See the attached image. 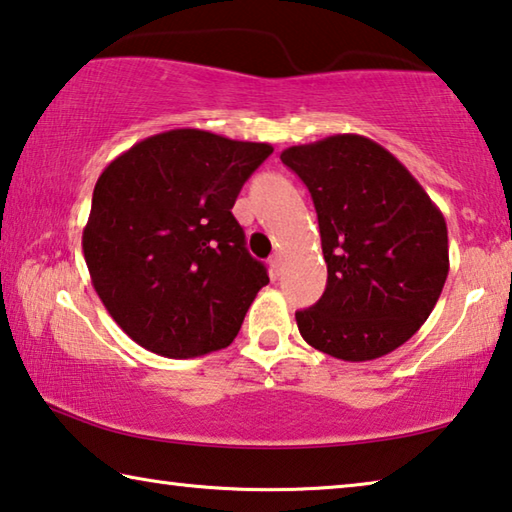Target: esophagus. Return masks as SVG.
I'll return each mask as SVG.
<instances>
[{"mask_svg":"<svg viewBox=\"0 0 512 512\" xmlns=\"http://www.w3.org/2000/svg\"><path fill=\"white\" fill-rule=\"evenodd\" d=\"M280 266H282V257L275 253L271 259H268V268H271V275L273 277L280 275Z\"/></svg>","mask_w":512,"mask_h":512,"instance_id":"esophagus-1","label":"esophagus"}]
</instances>
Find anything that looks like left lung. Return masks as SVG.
I'll return each mask as SVG.
<instances>
[{
  "label": "left lung",
  "mask_w": 512,
  "mask_h": 512,
  "mask_svg": "<svg viewBox=\"0 0 512 512\" xmlns=\"http://www.w3.org/2000/svg\"><path fill=\"white\" fill-rule=\"evenodd\" d=\"M280 160L309 189L327 262L323 298L296 311L302 339L343 361L397 350L443 293V212L391 151L363 135L289 146Z\"/></svg>",
  "instance_id": "obj_1"
}]
</instances>
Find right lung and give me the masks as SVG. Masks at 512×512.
<instances>
[{
  "label": "right lung",
  "mask_w": 512,
  "mask_h": 512,
  "mask_svg": "<svg viewBox=\"0 0 512 512\" xmlns=\"http://www.w3.org/2000/svg\"><path fill=\"white\" fill-rule=\"evenodd\" d=\"M271 144L176 128L117 155L94 185L83 255L115 323L160 357L228 348L257 291L232 205Z\"/></svg>",
  "instance_id": "add662e5"
}]
</instances>
